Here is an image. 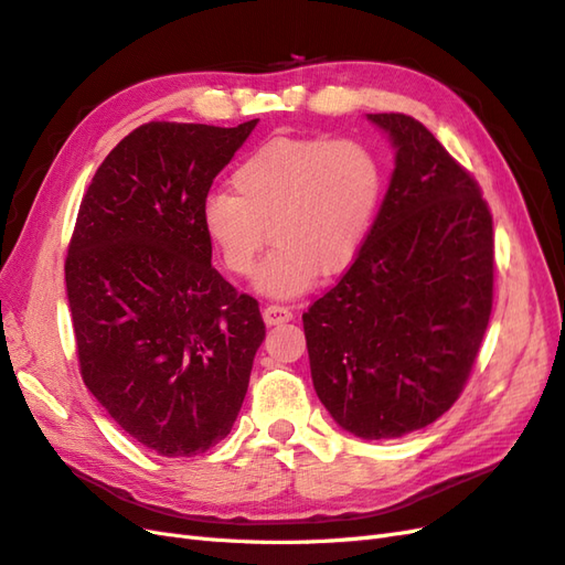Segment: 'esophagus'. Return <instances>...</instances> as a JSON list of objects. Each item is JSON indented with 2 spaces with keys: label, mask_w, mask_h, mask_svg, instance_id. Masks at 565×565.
Returning a JSON list of instances; mask_svg holds the SVG:
<instances>
[{
  "label": "esophagus",
  "mask_w": 565,
  "mask_h": 565,
  "mask_svg": "<svg viewBox=\"0 0 565 565\" xmlns=\"http://www.w3.org/2000/svg\"><path fill=\"white\" fill-rule=\"evenodd\" d=\"M262 318H265V322L267 324H281V322H288L294 318V312H291V308H286V306H267L265 310H262Z\"/></svg>",
  "instance_id": "1"
}]
</instances>
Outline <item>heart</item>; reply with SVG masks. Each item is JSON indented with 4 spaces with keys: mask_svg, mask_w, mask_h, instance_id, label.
Listing matches in <instances>:
<instances>
[{
    "mask_svg": "<svg viewBox=\"0 0 565 565\" xmlns=\"http://www.w3.org/2000/svg\"><path fill=\"white\" fill-rule=\"evenodd\" d=\"M233 192H212L202 226L228 271L255 274L269 298L306 294L318 274L344 269L369 233L383 190L375 153L356 139L277 137L233 173Z\"/></svg>",
    "mask_w": 565,
    "mask_h": 565,
    "instance_id": "1",
    "label": "heart"
}]
</instances>
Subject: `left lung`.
<instances>
[{
	"instance_id": "obj_1",
	"label": "left lung",
	"mask_w": 565,
	"mask_h": 565,
	"mask_svg": "<svg viewBox=\"0 0 565 565\" xmlns=\"http://www.w3.org/2000/svg\"><path fill=\"white\" fill-rule=\"evenodd\" d=\"M369 120L395 147L353 265L303 312L324 409L363 440L436 422L460 397L493 306V218L477 180L402 113Z\"/></svg>"
}]
</instances>
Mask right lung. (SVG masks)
Segmentation results:
<instances>
[{
	"label": "right lung",
	"mask_w": 565,
	"mask_h": 565,
	"mask_svg": "<svg viewBox=\"0 0 565 565\" xmlns=\"http://www.w3.org/2000/svg\"><path fill=\"white\" fill-rule=\"evenodd\" d=\"M255 125H141L78 206L64 262L78 369L113 422L163 457L228 436L265 339L257 300L212 267L202 226L209 188Z\"/></svg>",
	"instance_id": "1"
}]
</instances>
